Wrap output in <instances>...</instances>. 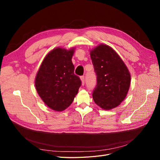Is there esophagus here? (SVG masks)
Segmentation results:
<instances>
[{"instance_id": "obj_1", "label": "esophagus", "mask_w": 160, "mask_h": 160, "mask_svg": "<svg viewBox=\"0 0 160 160\" xmlns=\"http://www.w3.org/2000/svg\"><path fill=\"white\" fill-rule=\"evenodd\" d=\"M81 80L82 81V85H84L85 84V77L84 76H81Z\"/></svg>"}]
</instances>
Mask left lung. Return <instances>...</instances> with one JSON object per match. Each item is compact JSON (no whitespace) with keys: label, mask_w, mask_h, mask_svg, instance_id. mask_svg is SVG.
Instances as JSON below:
<instances>
[{"label":"left lung","mask_w":160,"mask_h":160,"mask_svg":"<svg viewBox=\"0 0 160 160\" xmlns=\"http://www.w3.org/2000/svg\"><path fill=\"white\" fill-rule=\"evenodd\" d=\"M90 55L97 75L92 94L95 103L103 109L116 108L125 98L130 86L127 67L118 53L106 45L96 47Z\"/></svg>","instance_id":"left-lung-1"}]
</instances>
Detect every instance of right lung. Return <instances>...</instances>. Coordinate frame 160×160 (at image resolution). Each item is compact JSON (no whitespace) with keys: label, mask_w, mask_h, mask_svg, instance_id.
Returning a JSON list of instances; mask_svg holds the SVG:
<instances>
[{"label":"right lung","mask_w":160,"mask_h":160,"mask_svg":"<svg viewBox=\"0 0 160 160\" xmlns=\"http://www.w3.org/2000/svg\"><path fill=\"white\" fill-rule=\"evenodd\" d=\"M74 49L56 48L43 60L36 76L38 94L51 109L61 111L72 103L81 85L71 59Z\"/></svg>","instance_id":"right-lung-1"}]
</instances>
